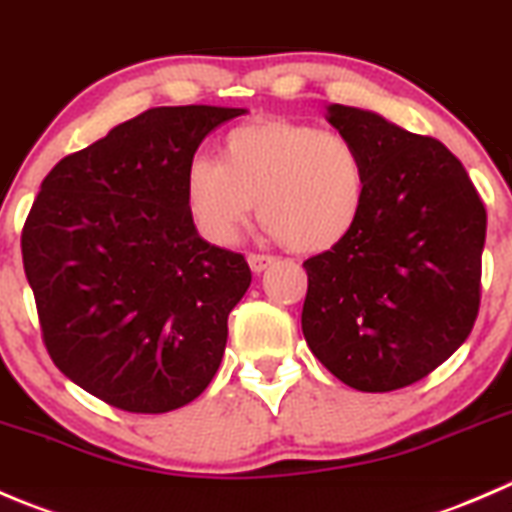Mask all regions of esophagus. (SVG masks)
Here are the masks:
<instances>
[{"label": "esophagus", "instance_id": "obj_1", "mask_svg": "<svg viewBox=\"0 0 512 512\" xmlns=\"http://www.w3.org/2000/svg\"><path fill=\"white\" fill-rule=\"evenodd\" d=\"M246 261H249L251 271L261 273V271H266V268L271 266V263L276 261V258H273V256H263V254H249V256H246Z\"/></svg>", "mask_w": 512, "mask_h": 512}]
</instances>
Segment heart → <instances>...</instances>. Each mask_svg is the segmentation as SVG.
<instances>
[{
    "instance_id": "1",
    "label": "heart",
    "mask_w": 512,
    "mask_h": 512,
    "mask_svg": "<svg viewBox=\"0 0 512 512\" xmlns=\"http://www.w3.org/2000/svg\"><path fill=\"white\" fill-rule=\"evenodd\" d=\"M366 196V159L346 134L278 116L231 129L219 161L196 156L184 174L186 211L216 246L234 244L258 204L281 244L323 254L353 234Z\"/></svg>"
}]
</instances>
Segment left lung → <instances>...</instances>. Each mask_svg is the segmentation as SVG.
<instances>
[{
  "label": "left lung",
  "mask_w": 512,
  "mask_h": 512,
  "mask_svg": "<svg viewBox=\"0 0 512 512\" xmlns=\"http://www.w3.org/2000/svg\"><path fill=\"white\" fill-rule=\"evenodd\" d=\"M326 119L361 149L368 196L353 234L303 261V336L346 386L396 391L448 361L473 331L485 206L438 139L356 106L331 104Z\"/></svg>",
  "instance_id": "1"
}]
</instances>
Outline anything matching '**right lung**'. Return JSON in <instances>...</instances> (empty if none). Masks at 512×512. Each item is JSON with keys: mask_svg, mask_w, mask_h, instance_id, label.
<instances>
[{"mask_svg": "<svg viewBox=\"0 0 512 512\" xmlns=\"http://www.w3.org/2000/svg\"><path fill=\"white\" fill-rule=\"evenodd\" d=\"M246 109L156 106L69 154L22 231L24 273L54 366L109 406L169 413L204 393L246 258L204 241L184 174L209 131Z\"/></svg>", "mask_w": 512, "mask_h": 512, "instance_id": "right-lung-1", "label": "right lung"}]
</instances>
